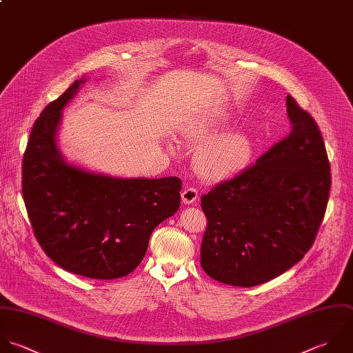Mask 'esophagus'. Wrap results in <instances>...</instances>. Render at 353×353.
Returning a JSON list of instances; mask_svg holds the SVG:
<instances>
[{"label":"esophagus","instance_id":"obj_1","mask_svg":"<svg viewBox=\"0 0 353 353\" xmlns=\"http://www.w3.org/2000/svg\"><path fill=\"white\" fill-rule=\"evenodd\" d=\"M198 196H199V194H198V191H196L195 188H185V190L181 192V201H183V203H185V205L194 203V202L198 199Z\"/></svg>","mask_w":353,"mask_h":353}]
</instances>
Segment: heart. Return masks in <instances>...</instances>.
<instances>
[{
  "instance_id": "1",
  "label": "heart",
  "mask_w": 353,
  "mask_h": 353,
  "mask_svg": "<svg viewBox=\"0 0 353 353\" xmlns=\"http://www.w3.org/2000/svg\"><path fill=\"white\" fill-rule=\"evenodd\" d=\"M230 123L223 111H216L188 123L184 137L201 143L194 155L196 173L208 181H221L242 172L253 155V141L242 130H227L216 134Z\"/></svg>"
}]
</instances>
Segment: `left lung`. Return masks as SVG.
Instances as JSON below:
<instances>
[{"label": "left lung", "instance_id": "obj_1", "mask_svg": "<svg viewBox=\"0 0 353 353\" xmlns=\"http://www.w3.org/2000/svg\"><path fill=\"white\" fill-rule=\"evenodd\" d=\"M286 105L290 134L201 199V265L217 282L253 288L282 275L311 249L323 221L332 174L322 133L290 94Z\"/></svg>", "mask_w": 353, "mask_h": 353}]
</instances>
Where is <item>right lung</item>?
<instances>
[{
  "label": "right lung",
  "mask_w": 353,
  "mask_h": 353,
  "mask_svg": "<svg viewBox=\"0 0 353 353\" xmlns=\"http://www.w3.org/2000/svg\"><path fill=\"white\" fill-rule=\"evenodd\" d=\"M85 82L74 81L35 121L23 155L21 192L50 260L75 275L117 279L141 263L155 227L179 210L181 180L122 179L65 161L57 144L61 111Z\"/></svg>",
  "instance_id": "1"
}]
</instances>
